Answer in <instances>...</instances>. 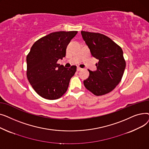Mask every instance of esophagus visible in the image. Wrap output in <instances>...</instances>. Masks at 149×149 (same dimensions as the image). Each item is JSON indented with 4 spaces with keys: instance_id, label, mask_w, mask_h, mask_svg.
I'll return each mask as SVG.
<instances>
[{
    "instance_id": "obj_1",
    "label": "esophagus",
    "mask_w": 149,
    "mask_h": 149,
    "mask_svg": "<svg viewBox=\"0 0 149 149\" xmlns=\"http://www.w3.org/2000/svg\"><path fill=\"white\" fill-rule=\"evenodd\" d=\"M82 69L81 68H80V67H79L78 66L77 67V71H80V70H81Z\"/></svg>"
}]
</instances>
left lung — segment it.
Listing matches in <instances>:
<instances>
[{
	"label": "left lung",
	"mask_w": 149,
	"mask_h": 149,
	"mask_svg": "<svg viewBox=\"0 0 149 149\" xmlns=\"http://www.w3.org/2000/svg\"><path fill=\"white\" fill-rule=\"evenodd\" d=\"M83 40L92 56L98 60L97 70L89 72L84 80L85 88L95 95H105L113 91L121 81L126 61L121 47L104 34L81 31Z\"/></svg>",
	"instance_id": "left-lung-1"
}]
</instances>
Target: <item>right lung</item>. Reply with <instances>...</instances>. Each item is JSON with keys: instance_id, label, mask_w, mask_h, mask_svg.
Here are the masks:
<instances>
[{"instance_id": "add662e5", "label": "right lung", "mask_w": 149, "mask_h": 149, "mask_svg": "<svg viewBox=\"0 0 149 149\" xmlns=\"http://www.w3.org/2000/svg\"><path fill=\"white\" fill-rule=\"evenodd\" d=\"M78 31H58L36 41L26 57V76L33 88L42 97L56 100L66 92L76 66L66 68L57 63L66 56V48Z\"/></svg>"}]
</instances>
